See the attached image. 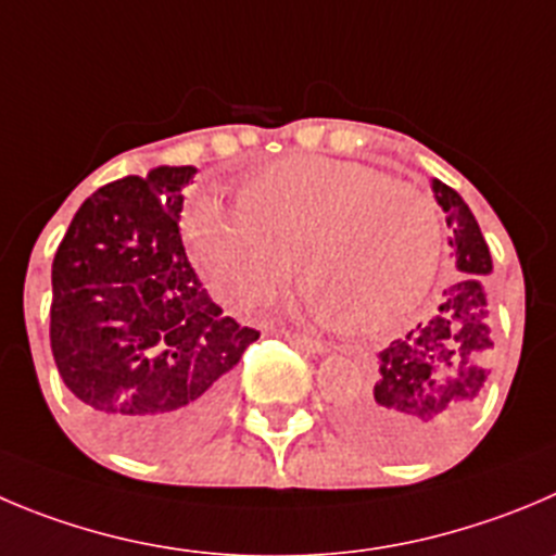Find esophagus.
Returning <instances> with one entry per match:
<instances>
[{
	"instance_id": "esophagus-1",
	"label": "esophagus",
	"mask_w": 556,
	"mask_h": 556,
	"mask_svg": "<svg viewBox=\"0 0 556 556\" xmlns=\"http://www.w3.org/2000/svg\"><path fill=\"white\" fill-rule=\"evenodd\" d=\"M279 334L285 337V340L288 342H293L295 349H302V351H307V354H324L326 351V345L320 340H315V337H309V334H302V331H290V329H282L279 331Z\"/></svg>"
}]
</instances>
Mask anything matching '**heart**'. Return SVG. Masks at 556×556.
Instances as JSON below:
<instances>
[{
  "instance_id": "b5f03b06",
  "label": "heart",
  "mask_w": 556,
  "mask_h": 556,
  "mask_svg": "<svg viewBox=\"0 0 556 556\" xmlns=\"http://www.w3.org/2000/svg\"><path fill=\"white\" fill-rule=\"evenodd\" d=\"M236 205L238 216H186V243L211 288L254 307L282 288L293 257L299 304L351 334L406 318L442 252L433 200L356 161L288 155L249 178Z\"/></svg>"
}]
</instances>
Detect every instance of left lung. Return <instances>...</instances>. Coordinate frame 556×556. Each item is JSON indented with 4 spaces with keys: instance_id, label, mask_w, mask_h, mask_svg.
Wrapping results in <instances>:
<instances>
[{
    "instance_id": "left-lung-1",
    "label": "left lung",
    "mask_w": 556,
    "mask_h": 556,
    "mask_svg": "<svg viewBox=\"0 0 556 556\" xmlns=\"http://www.w3.org/2000/svg\"><path fill=\"white\" fill-rule=\"evenodd\" d=\"M433 191L453 230L458 279L430 318L378 354L376 381L340 406L342 425L389 458H422L453 442L475 414L494 349L482 290L494 268L489 243L458 191L442 180Z\"/></svg>"
}]
</instances>
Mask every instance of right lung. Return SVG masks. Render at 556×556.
<instances>
[{"label": "right lung", "mask_w": 556, "mask_h": 556, "mask_svg": "<svg viewBox=\"0 0 556 556\" xmlns=\"http://www.w3.org/2000/svg\"><path fill=\"white\" fill-rule=\"evenodd\" d=\"M194 167L128 175L81 202L51 266V354L98 433L155 458L219 419L230 370L261 331L222 315L184 238Z\"/></svg>", "instance_id": "right-lung-1"}]
</instances>
